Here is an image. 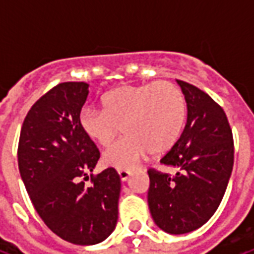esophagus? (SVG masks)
Wrapping results in <instances>:
<instances>
[{
  "label": "esophagus",
  "mask_w": 254,
  "mask_h": 254,
  "mask_svg": "<svg viewBox=\"0 0 254 254\" xmlns=\"http://www.w3.org/2000/svg\"><path fill=\"white\" fill-rule=\"evenodd\" d=\"M118 174H120V178H121V181L125 182V181H127V178L130 177V174H132V173H130V171H127V170H120V171H118Z\"/></svg>",
  "instance_id": "34e87169"
}]
</instances>
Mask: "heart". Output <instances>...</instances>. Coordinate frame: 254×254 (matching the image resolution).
<instances>
[{"mask_svg": "<svg viewBox=\"0 0 254 254\" xmlns=\"http://www.w3.org/2000/svg\"><path fill=\"white\" fill-rule=\"evenodd\" d=\"M103 109L84 107L78 125L94 143L107 147L124 129L125 137L102 156L103 165L117 170H132L145 155H162L180 138L187 100L182 91L169 81L122 85L102 98Z\"/></svg>", "mask_w": 254, "mask_h": 254, "instance_id": "obj_1", "label": "heart"}]
</instances>
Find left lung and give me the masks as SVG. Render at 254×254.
Wrapping results in <instances>:
<instances>
[{
    "mask_svg": "<svg viewBox=\"0 0 254 254\" xmlns=\"http://www.w3.org/2000/svg\"><path fill=\"white\" fill-rule=\"evenodd\" d=\"M177 83L187 100V125L160 159L177 173L148 171V207L160 230L187 234L207 223L218 209L233 171L234 143L223 109L194 85Z\"/></svg>",
    "mask_w": 254,
    "mask_h": 254,
    "instance_id": "1",
    "label": "left lung"
}]
</instances>
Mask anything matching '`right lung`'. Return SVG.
Segmentation results:
<instances>
[{
	"instance_id": "obj_1",
	"label": "right lung",
	"mask_w": 254,
	"mask_h": 254,
	"mask_svg": "<svg viewBox=\"0 0 254 254\" xmlns=\"http://www.w3.org/2000/svg\"><path fill=\"white\" fill-rule=\"evenodd\" d=\"M88 87L69 81L43 95L25 117L17 151L20 176L38 215L74 245L99 244L114 231L121 191L111 167L84 185L100 156L78 125Z\"/></svg>"
}]
</instances>
